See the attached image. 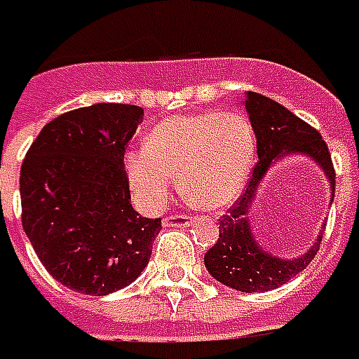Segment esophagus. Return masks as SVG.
Here are the masks:
<instances>
[{
  "instance_id": "esophagus-1",
  "label": "esophagus",
  "mask_w": 359,
  "mask_h": 359,
  "mask_svg": "<svg viewBox=\"0 0 359 359\" xmlns=\"http://www.w3.org/2000/svg\"><path fill=\"white\" fill-rule=\"evenodd\" d=\"M163 225L165 227H187V225H190V217L182 214L169 215V217L163 219Z\"/></svg>"
}]
</instances>
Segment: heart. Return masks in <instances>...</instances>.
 I'll return each mask as SVG.
<instances>
[{
	"label": "heart",
	"instance_id": "heart-1",
	"mask_svg": "<svg viewBox=\"0 0 359 359\" xmlns=\"http://www.w3.org/2000/svg\"><path fill=\"white\" fill-rule=\"evenodd\" d=\"M257 155L250 122L237 112L175 116L154 128L147 144L126 155L137 204L157 210L179 175L182 194L202 210L233 204L249 180Z\"/></svg>",
	"mask_w": 359,
	"mask_h": 359
}]
</instances>
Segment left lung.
<instances>
[{
    "instance_id": "obj_1",
    "label": "left lung",
    "mask_w": 359,
    "mask_h": 359,
    "mask_svg": "<svg viewBox=\"0 0 359 359\" xmlns=\"http://www.w3.org/2000/svg\"><path fill=\"white\" fill-rule=\"evenodd\" d=\"M245 109L250 126L257 136L258 163L250 177L247 190L241 194L227 215L219 219V239L205 252L204 264L219 284L237 292L257 293L276 290L293 276L303 272L315 258L323 241V229L317 241L303 255L282 258L268 252L255 237L250 225V210L257 198L258 187L272 169V165L285 155H303L319 165L330 184V204L334 198V167L320 134L307 122L297 118L280 102L258 93H245Z\"/></svg>"
}]
</instances>
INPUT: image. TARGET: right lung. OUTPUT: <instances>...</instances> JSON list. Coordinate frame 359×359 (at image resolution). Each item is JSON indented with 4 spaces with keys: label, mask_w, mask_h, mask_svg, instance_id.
<instances>
[{
    "label": "right lung",
    "mask_w": 359,
    "mask_h": 359,
    "mask_svg": "<svg viewBox=\"0 0 359 359\" xmlns=\"http://www.w3.org/2000/svg\"><path fill=\"white\" fill-rule=\"evenodd\" d=\"M142 120L134 104L69 110L40 130L22 161V229L42 266L74 292H118L149 262L161 217L132 208L124 171Z\"/></svg>",
    "instance_id": "right-lung-1"
}]
</instances>
